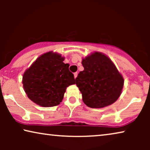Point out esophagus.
<instances>
[{"mask_svg": "<svg viewBox=\"0 0 150 150\" xmlns=\"http://www.w3.org/2000/svg\"><path fill=\"white\" fill-rule=\"evenodd\" d=\"M74 78L76 79V78L77 76H78V72H75L74 74Z\"/></svg>", "mask_w": 150, "mask_h": 150, "instance_id": "obj_1", "label": "esophagus"}]
</instances>
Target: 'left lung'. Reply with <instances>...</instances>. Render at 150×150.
<instances>
[{
	"label": "left lung",
	"instance_id": "left-lung-1",
	"mask_svg": "<svg viewBox=\"0 0 150 150\" xmlns=\"http://www.w3.org/2000/svg\"><path fill=\"white\" fill-rule=\"evenodd\" d=\"M84 70L76 83L83 101L90 108L109 106L118 99L124 87V78L112 61L103 53L95 52L82 60Z\"/></svg>",
	"mask_w": 150,
	"mask_h": 150
}]
</instances>
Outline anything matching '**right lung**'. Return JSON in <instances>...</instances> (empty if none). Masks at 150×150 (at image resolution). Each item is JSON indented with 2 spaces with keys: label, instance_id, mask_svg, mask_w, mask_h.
I'll return each instance as SVG.
<instances>
[{
  "label": "right lung",
  "instance_id": "right-lung-1",
  "mask_svg": "<svg viewBox=\"0 0 150 150\" xmlns=\"http://www.w3.org/2000/svg\"><path fill=\"white\" fill-rule=\"evenodd\" d=\"M58 53H44L24 71L22 84L28 98L43 107L57 106L62 102L66 88L75 84L69 65Z\"/></svg>",
  "mask_w": 150,
  "mask_h": 150
}]
</instances>
